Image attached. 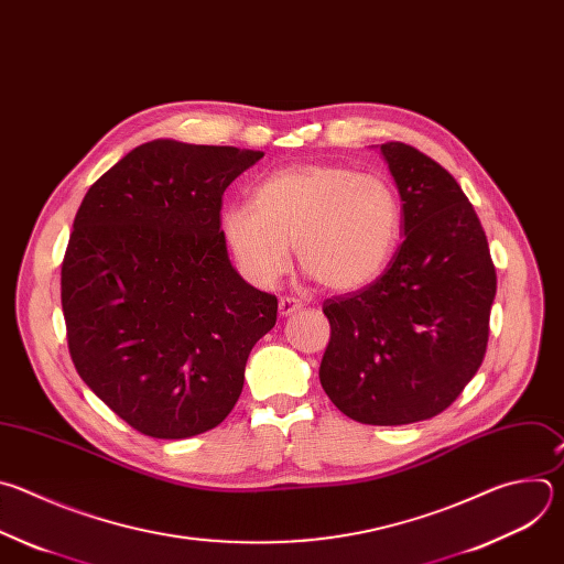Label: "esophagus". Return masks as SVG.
<instances>
[{"mask_svg": "<svg viewBox=\"0 0 564 564\" xmlns=\"http://www.w3.org/2000/svg\"><path fill=\"white\" fill-rule=\"evenodd\" d=\"M304 304H302V300H297V297H293V295H284V297H280V304H278V308H280V315L284 317V315H291V313H295V311H300Z\"/></svg>", "mask_w": 564, "mask_h": 564, "instance_id": "1", "label": "esophagus"}]
</instances>
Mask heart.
<instances>
[{
	"label": "heart",
	"instance_id": "heart-1",
	"mask_svg": "<svg viewBox=\"0 0 564 564\" xmlns=\"http://www.w3.org/2000/svg\"><path fill=\"white\" fill-rule=\"evenodd\" d=\"M402 208L395 188L380 175L340 164H302L271 173L253 193V206L221 213V236L242 273L273 286L300 267L330 291L373 282L395 253Z\"/></svg>",
	"mask_w": 564,
	"mask_h": 564
}]
</instances>
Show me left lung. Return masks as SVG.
Masks as SVG:
<instances>
[{"instance_id":"obj_1","label":"left lung","mask_w":564,"mask_h":564,"mask_svg":"<svg viewBox=\"0 0 564 564\" xmlns=\"http://www.w3.org/2000/svg\"><path fill=\"white\" fill-rule=\"evenodd\" d=\"M380 151L402 197L404 242L378 280L324 300L319 382L351 420L393 426L442 413L480 369L496 267L454 175L402 142Z\"/></svg>"}]
</instances>
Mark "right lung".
<instances>
[{
	"instance_id": "add662e5",
	"label": "right lung",
	"mask_w": 564,
	"mask_h": 564,
	"mask_svg": "<svg viewBox=\"0 0 564 564\" xmlns=\"http://www.w3.org/2000/svg\"><path fill=\"white\" fill-rule=\"evenodd\" d=\"M264 153L153 140L84 195L62 262L73 365L135 431L182 440L217 426L245 387L278 297L231 267L221 195Z\"/></svg>"
}]
</instances>
